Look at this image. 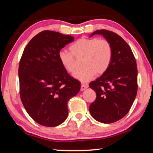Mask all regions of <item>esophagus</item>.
I'll return each instance as SVG.
<instances>
[{
	"instance_id": "esophagus-1",
	"label": "esophagus",
	"mask_w": 153,
	"mask_h": 153,
	"mask_svg": "<svg viewBox=\"0 0 153 153\" xmlns=\"http://www.w3.org/2000/svg\"><path fill=\"white\" fill-rule=\"evenodd\" d=\"M88 87V85L87 84H82L81 88H80V90H81L82 91H83V90H84L85 89H86Z\"/></svg>"
}]
</instances>
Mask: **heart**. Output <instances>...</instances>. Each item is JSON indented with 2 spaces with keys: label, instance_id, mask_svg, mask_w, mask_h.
I'll return each instance as SVG.
<instances>
[{
  "label": "heart",
  "instance_id": "b5f03b06",
  "mask_svg": "<svg viewBox=\"0 0 153 153\" xmlns=\"http://www.w3.org/2000/svg\"><path fill=\"white\" fill-rule=\"evenodd\" d=\"M71 53L61 51L59 59L64 69L70 74L77 70L76 59H82L84 67L74 74V77L82 82L91 79L97 74H105L109 67L113 58V47L105 38L82 37L69 47Z\"/></svg>",
  "mask_w": 153,
  "mask_h": 153
}]
</instances>
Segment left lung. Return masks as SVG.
Returning <instances> with one entry per match:
<instances>
[{
	"mask_svg": "<svg viewBox=\"0 0 153 153\" xmlns=\"http://www.w3.org/2000/svg\"><path fill=\"white\" fill-rule=\"evenodd\" d=\"M111 42L113 58L107 71L89 86L97 94L90 105L92 117L103 123L116 122L129 112L138 91V69L135 56L120 36L107 30H97Z\"/></svg>",
	"mask_w": 153,
	"mask_h": 153,
	"instance_id": "left-lung-1",
	"label": "left lung"
}]
</instances>
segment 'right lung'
Here are the masks:
<instances>
[{"label":"right lung","instance_id":"right-lung-1","mask_svg":"<svg viewBox=\"0 0 153 153\" xmlns=\"http://www.w3.org/2000/svg\"><path fill=\"white\" fill-rule=\"evenodd\" d=\"M73 36L45 30L27 44L19 65V94L27 113L46 127L60 125L68 115L67 102L80 89L59 59V53Z\"/></svg>","mask_w":153,"mask_h":153}]
</instances>
